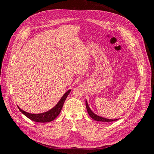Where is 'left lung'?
Segmentation results:
<instances>
[{
	"mask_svg": "<svg viewBox=\"0 0 154 154\" xmlns=\"http://www.w3.org/2000/svg\"><path fill=\"white\" fill-rule=\"evenodd\" d=\"M85 105H86V108H87V112H88V114H89V116L93 119L97 121V122H114V121L117 120V119H106V118H102V117H100V116L96 115L94 112H92V111L89 108V106H88V105L87 101H85Z\"/></svg>",
	"mask_w": 154,
	"mask_h": 154,
	"instance_id": "obj_1",
	"label": "left lung"
}]
</instances>
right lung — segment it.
Segmentation results:
<instances>
[{"label":"right lung","instance_id":"add662e5","mask_svg":"<svg viewBox=\"0 0 154 154\" xmlns=\"http://www.w3.org/2000/svg\"><path fill=\"white\" fill-rule=\"evenodd\" d=\"M70 92H71V90H69L67 92L65 93L62 98L60 99L58 103L57 104V105L54 106L52 109H51L50 110L44 113L36 114H30L22 110L20 107L18 106V108L23 114H24L26 117H27L31 120L33 121V122L38 123H48L50 122H52V121H53L57 117L60 113V112H61L64 102L66 101L68 95L69 94Z\"/></svg>","mask_w":154,"mask_h":154}]
</instances>
